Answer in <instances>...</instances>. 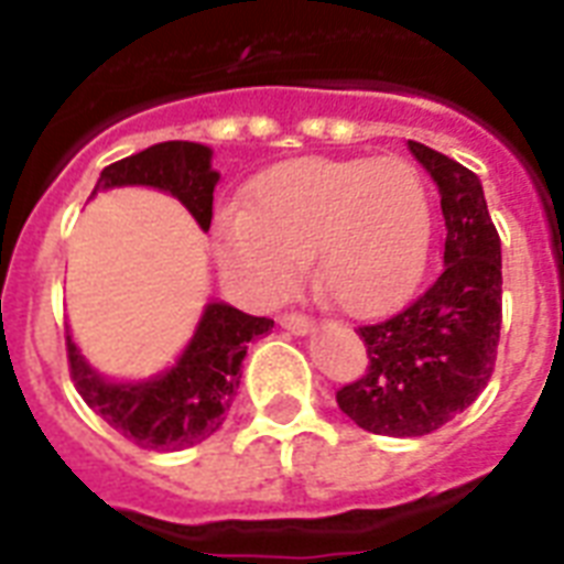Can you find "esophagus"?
Listing matches in <instances>:
<instances>
[{
	"mask_svg": "<svg viewBox=\"0 0 564 564\" xmlns=\"http://www.w3.org/2000/svg\"><path fill=\"white\" fill-rule=\"evenodd\" d=\"M281 327H286L290 334H310L313 330V318L307 313H283Z\"/></svg>",
	"mask_w": 564,
	"mask_h": 564,
	"instance_id": "obj_1",
	"label": "esophagus"
}]
</instances>
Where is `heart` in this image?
<instances>
[{"label":"heart","mask_w":564,"mask_h":564,"mask_svg":"<svg viewBox=\"0 0 564 564\" xmlns=\"http://www.w3.org/2000/svg\"><path fill=\"white\" fill-rule=\"evenodd\" d=\"M430 246V195L403 158H295L246 189L242 210L216 225L221 265L251 295L274 301L313 278L354 316L401 304Z\"/></svg>","instance_id":"obj_1"}]
</instances>
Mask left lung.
<instances>
[{
	"instance_id": "obj_1",
	"label": "left lung",
	"mask_w": 564,
	"mask_h": 564,
	"mask_svg": "<svg viewBox=\"0 0 564 564\" xmlns=\"http://www.w3.org/2000/svg\"><path fill=\"white\" fill-rule=\"evenodd\" d=\"M410 152L442 195L445 265L401 313L357 330L369 366L336 403L377 436H427L468 410L495 371L503 322L500 237L480 178L424 143L410 140Z\"/></svg>"
}]
</instances>
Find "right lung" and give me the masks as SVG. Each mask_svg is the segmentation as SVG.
Instances as JSON below:
<instances>
[{
    "label": "right lung",
    "instance_id": "add662e5",
    "mask_svg": "<svg viewBox=\"0 0 564 564\" xmlns=\"http://www.w3.org/2000/svg\"><path fill=\"white\" fill-rule=\"evenodd\" d=\"M213 152L202 143L170 140L122 158L101 170L99 189L143 184L184 202L204 230L213 219V189L219 172L210 170ZM272 318L248 316L230 304H207L187 351L170 371L145 383H108L87 366L73 336L66 334V360L75 389L96 415L145 451H181L210 438L225 421L239 389V366L248 343L272 330Z\"/></svg>",
    "mask_w": 564,
    "mask_h": 564
}]
</instances>
